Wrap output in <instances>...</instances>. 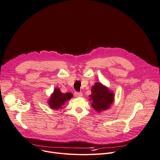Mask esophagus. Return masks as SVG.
<instances>
[{
	"instance_id": "34e87169",
	"label": "esophagus",
	"mask_w": 160,
	"mask_h": 160,
	"mask_svg": "<svg viewBox=\"0 0 160 160\" xmlns=\"http://www.w3.org/2000/svg\"><path fill=\"white\" fill-rule=\"evenodd\" d=\"M74 95L75 97H80L82 96V92H74Z\"/></svg>"
}]
</instances>
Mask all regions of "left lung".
Wrapping results in <instances>:
<instances>
[{
  "label": "left lung",
  "mask_w": 160,
  "mask_h": 160,
  "mask_svg": "<svg viewBox=\"0 0 160 160\" xmlns=\"http://www.w3.org/2000/svg\"><path fill=\"white\" fill-rule=\"evenodd\" d=\"M90 97L92 100V108L98 112L108 109L114 100L112 92L100 83H95L92 87Z\"/></svg>",
  "instance_id": "obj_1"
}]
</instances>
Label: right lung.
Here are the masks:
<instances>
[{"mask_svg": "<svg viewBox=\"0 0 160 160\" xmlns=\"http://www.w3.org/2000/svg\"><path fill=\"white\" fill-rule=\"evenodd\" d=\"M73 97L71 93H62L59 88H56L51 96L49 101V104L51 109H62V106L64 105L65 102Z\"/></svg>", "mask_w": 160, "mask_h": 160, "instance_id": "obj_1", "label": "right lung"}]
</instances>
